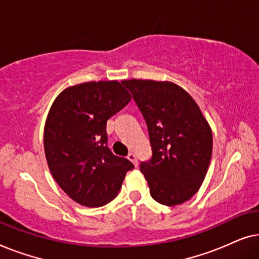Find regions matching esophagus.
I'll list each match as a JSON object with an SVG mask.
<instances>
[{"label":"esophagus","instance_id":"esophagus-1","mask_svg":"<svg viewBox=\"0 0 259 259\" xmlns=\"http://www.w3.org/2000/svg\"><path fill=\"white\" fill-rule=\"evenodd\" d=\"M127 159H128L130 161H132L134 165H138V160H137V157H136V154L134 153H128V155H127Z\"/></svg>","mask_w":259,"mask_h":259}]
</instances>
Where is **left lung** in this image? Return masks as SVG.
Here are the masks:
<instances>
[{
    "label": "left lung",
    "mask_w": 259,
    "mask_h": 259,
    "mask_svg": "<svg viewBox=\"0 0 259 259\" xmlns=\"http://www.w3.org/2000/svg\"><path fill=\"white\" fill-rule=\"evenodd\" d=\"M146 121L152 158L140 164L152 198L175 206L192 198L212 155V131L192 97L168 81L126 80Z\"/></svg>",
    "instance_id": "obj_1"
}]
</instances>
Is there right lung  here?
<instances>
[{"label": "right lung", "instance_id": "add662e5", "mask_svg": "<svg viewBox=\"0 0 259 259\" xmlns=\"http://www.w3.org/2000/svg\"><path fill=\"white\" fill-rule=\"evenodd\" d=\"M122 82L93 81L66 88L46 120L44 145L52 176L83 206H104L114 199L134 167L107 146V120L131 101Z\"/></svg>", "mask_w": 259, "mask_h": 259}]
</instances>
